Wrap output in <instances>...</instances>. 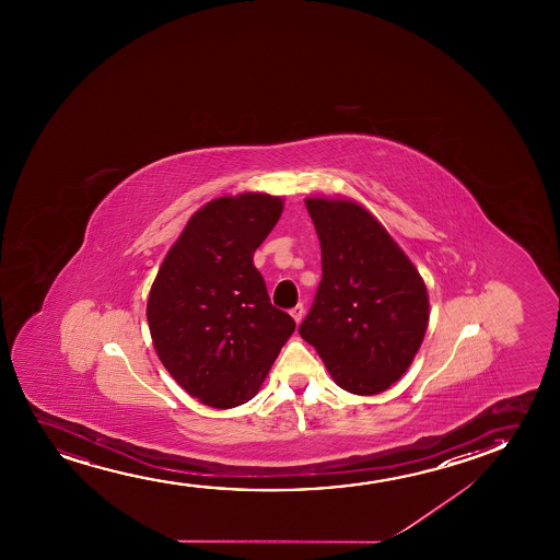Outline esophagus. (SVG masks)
<instances>
[{"mask_svg":"<svg viewBox=\"0 0 560 560\" xmlns=\"http://www.w3.org/2000/svg\"><path fill=\"white\" fill-rule=\"evenodd\" d=\"M291 315L294 322H302L304 319V304H296V306L292 307Z\"/></svg>","mask_w":560,"mask_h":560,"instance_id":"obj_1","label":"esophagus"}]
</instances>
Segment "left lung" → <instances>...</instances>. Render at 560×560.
I'll list each match as a JSON object with an SVG mask.
<instances>
[{
    "label": "left lung",
    "instance_id": "obj_1",
    "mask_svg": "<svg viewBox=\"0 0 560 560\" xmlns=\"http://www.w3.org/2000/svg\"><path fill=\"white\" fill-rule=\"evenodd\" d=\"M322 243V283L300 337L335 383L358 396L390 388L429 327L419 271L375 215L353 200L306 199Z\"/></svg>",
    "mask_w": 560,
    "mask_h": 560
}]
</instances>
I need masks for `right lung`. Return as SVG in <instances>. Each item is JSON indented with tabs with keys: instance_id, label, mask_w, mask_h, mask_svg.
<instances>
[{
	"instance_id": "1",
	"label": "right lung",
	"mask_w": 560,
	"mask_h": 560,
	"mask_svg": "<svg viewBox=\"0 0 560 560\" xmlns=\"http://www.w3.org/2000/svg\"><path fill=\"white\" fill-rule=\"evenodd\" d=\"M281 212L283 200L266 192L210 200L187 222L149 292L154 350L205 406L253 399L296 327L271 306L253 261Z\"/></svg>"
}]
</instances>
